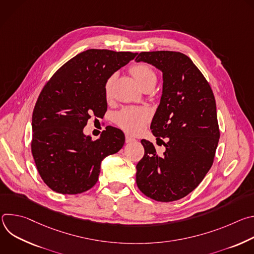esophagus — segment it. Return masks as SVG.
I'll use <instances>...</instances> for the list:
<instances>
[{"label":"esophagus","mask_w":254,"mask_h":254,"mask_svg":"<svg viewBox=\"0 0 254 254\" xmlns=\"http://www.w3.org/2000/svg\"><path fill=\"white\" fill-rule=\"evenodd\" d=\"M134 140V138L132 137V136H130V135H128V134H127L126 135V142H131V141H133Z\"/></svg>","instance_id":"34e87169"}]
</instances>
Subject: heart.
<instances>
[{
	"label": "heart",
	"mask_w": 254,
	"mask_h": 254,
	"mask_svg": "<svg viewBox=\"0 0 254 254\" xmlns=\"http://www.w3.org/2000/svg\"><path fill=\"white\" fill-rule=\"evenodd\" d=\"M130 72L141 89L146 87L154 88L157 81V75L150 65L143 63L137 64L130 69ZM113 81L114 76L108 78L105 83L104 93L106 98H110L112 96ZM150 119L151 112L144 107H128L117 116L119 126L129 133L139 132L150 121Z\"/></svg>",
	"instance_id": "obj_1"
}]
</instances>
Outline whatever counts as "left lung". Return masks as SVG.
<instances>
[{
    "label": "left lung",
    "instance_id": "8db88e82",
    "mask_svg": "<svg viewBox=\"0 0 254 254\" xmlns=\"http://www.w3.org/2000/svg\"><path fill=\"white\" fill-rule=\"evenodd\" d=\"M135 62L151 64L163 73L151 129L157 138H169L162 157L151 141L140 140L144 156L136 165V185L156 201L179 200L202 182L213 164L220 137L215 97L200 70L183 53L141 52Z\"/></svg>",
    "mask_w": 254,
    "mask_h": 254
}]
</instances>
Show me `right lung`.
I'll return each mask as SVG.
<instances>
[{
    "label": "right lung",
    "instance_id": "add662e5",
    "mask_svg": "<svg viewBox=\"0 0 254 254\" xmlns=\"http://www.w3.org/2000/svg\"><path fill=\"white\" fill-rule=\"evenodd\" d=\"M137 53L89 49L70 59L42 89L32 116V155L44 183L61 194H79L98 180L102 160L118 153L125 133L116 127L96 139L83 133L91 117L107 110L104 86Z\"/></svg>",
    "mask_w": 254,
    "mask_h": 254
}]
</instances>
